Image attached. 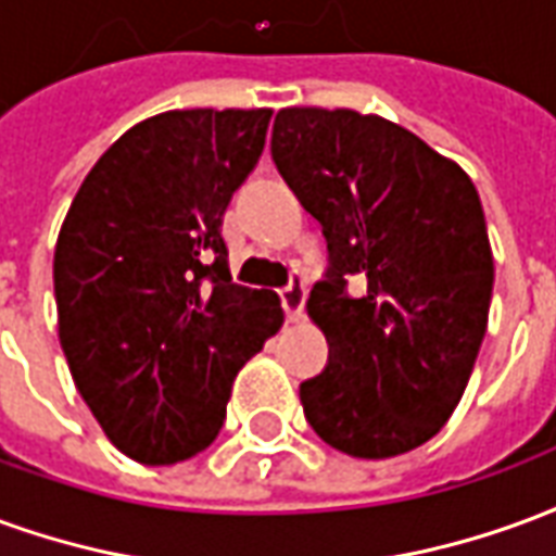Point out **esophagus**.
I'll return each mask as SVG.
<instances>
[{"label":"esophagus","mask_w":556,"mask_h":556,"mask_svg":"<svg viewBox=\"0 0 556 556\" xmlns=\"http://www.w3.org/2000/svg\"><path fill=\"white\" fill-rule=\"evenodd\" d=\"M279 301H282V309L289 315V321H298L303 315V303H306V289H303L301 279H291L289 289L279 291Z\"/></svg>","instance_id":"34e87169"}]
</instances>
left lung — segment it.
Returning a JSON list of instances; mask_svg holds the SVG:
<instances>
[{
    "label": "left lung",
    "mask_w": 556,
    "mask_h": 556,
    "mask_svg": "<svg viewBox=\"0 0 556 556\" xmlns=\"http://www.w3.org/2000/svg\"><path fill=\"white\" fill-rule=\"evenodd\" d=\"M270 151L325 229L330 267L306 298L327 369L301 384L315 434L393 458L453 417L489 325L494 258L473 181L381 115L286 106ZM349 276L367 289L344 291Z\"/></svg>",
    "instance_id": "1"
}]
</instances>
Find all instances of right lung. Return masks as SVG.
<instances>
[{
  "label": "right lung",
  "instance_id": "add662e5",
  "mask_svg": "<svg viewBox=\"0 0 556 556\" xmlns=\"http://www.w3.org/2000/svg\"><path fill=\"white\" fill-rule=\"evenodd\" d=\"M270 115H151L103 151L67 207L53 255L59 342L79 396L134 462L207 450L235 375L282 327L274 291L231 282L219 231Z\"/></svg>",
  "mask_w": 556,
  "mask_h": 556
}]
</instances>
